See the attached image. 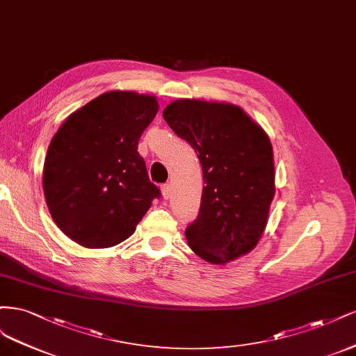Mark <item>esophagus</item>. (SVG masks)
<instances>
[{
    "label": "esophagus",
    "instance_id": "1",
    "mask_svg": "<svg viewBox=\"0 0 356 356\" xmlns=\"http://www.w3.org/2000/svg\"><path fill=\"white\" fill-rule=\"evenodd\" d=\"M161 193H163V198L164 200H168L170 195H171V186L168 185V183H165V185L161 186Z\"/></svg>",
    "mask_w": 356,
    "mask_h": 356
}]
</instances>
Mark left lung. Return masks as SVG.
Instances as JSON below:
<instances>
[{"label":"left lung","mask_w":356,"mask_h":356,"mask_svg":"<svg viewBox=\"0 0 356 356\" xmlns=\"http://www.w3.org/2000/svg\"><path fill=\"white\" fill-rule=\"evenodd\" d=\"M163 117L202 165L200 214L185 232L189 247L213 265L250 253L265 232L275 197L269 136L227 102L179 99L167 105Z\"/></svg>","instance_id":"left-lung-1"}]
</instances>
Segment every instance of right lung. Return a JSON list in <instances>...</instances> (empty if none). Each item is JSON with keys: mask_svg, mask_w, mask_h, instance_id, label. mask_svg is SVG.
<instances>
[{"mask_svg": "<svg viewBox=\"0 0 356 356\" xmlns=\"http://www.w3.org/2000/svg\"><path fill=\"white\" fill-rule=\"evenodd\" d=\"M158 100L112 90L67 117L53 136L42 168L51 219L86 248H108L127 239L159 197L143 158L142 133Z\"/></svg>", "mask_w": 356, "mask_h": 356, "instance_id": "add662e5", "label": "right lung"}]
</instances>
